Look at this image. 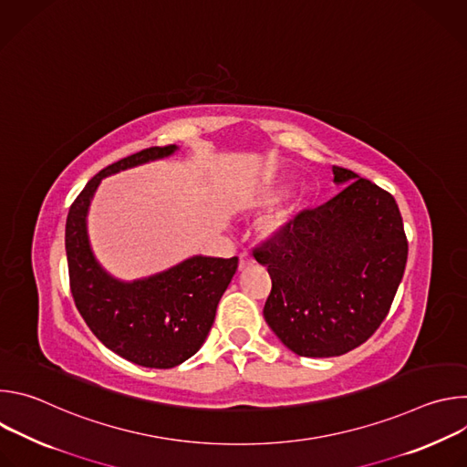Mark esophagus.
<instances>
[{
  "label": "esophagus",
  "instance_id": "obj_1",
  "mask_svg": "<svg viewBox=\"0 0 467 467\" xmlns=\"http://www.w3.org/2000/svg\"><path fill=\"white\" fill-rule=\"evenodd\" d=\"M253 264H254V260H253V256L249 253H242L240 254V262H238V268L240 270H247L249 265H253Z\"/></svg>",
  "mask_w": 467,
  "mask_h": 467
}]
</instances>
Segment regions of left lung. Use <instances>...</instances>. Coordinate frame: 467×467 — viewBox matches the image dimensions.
I'll use <instances>...</instances> for the list:
<instances>
[{
    "instance_id": "1",
    "label": "left lung",
    "mask_w": 467,
    "mask_h": 467,
    "mask_svg": "<svg viewBox=\"0 0 467 467\" xmlns=\"http://www.w3.org/2000/svg\"><path fill=\"white\" fill-rule=\"evenodd\" d=\"M342 190L301 213L254 258L268 265L264 319L296 355L328 358L364 344L384 321L403 279L409 244L395 199L332 166Z\"/></svg>"
}]
</instances>
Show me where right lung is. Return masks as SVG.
Masks as SVG:
<instances>
[{
    "label": "right lung",
    "mask_w": 467,
    "mask_h": 467,
    "mask_svg": "<svg viewBox=\"0 0 467 467\" xmlns=\"http://www.w3.org/2000/svg\"><path fill=\"white\" fill-rule=\"evenodd\" d=\"M179 146L150 148L94 175L66 218V258L76 306L96 338L118 357L168 369L193 357L209 337L218 303L238 268V256L193 254L150 277L123 281L96 258L88 211L109 175L171 157Z\"/></svg>",
    "instance_id": "1"
}]
</instances>
